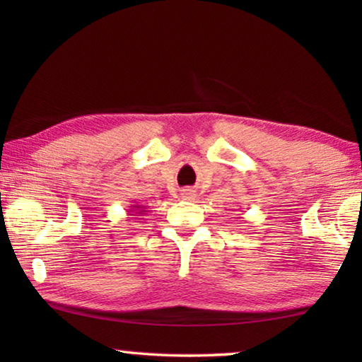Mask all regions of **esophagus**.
<instances>
[{
    "mask_svg": "<svg viewBox=\"0 0 362 362\" xmlns=\"http://www.w3.org/2000/svg\"><path fill=\"white\" fill-rule=\"evenodd\" d=\"M182 196H183V198H185V199H193V198H194V189L185 188V189H183V192H182Z\"/></svg>",
    "mask_w": 362,
    "mask_h": 362,
    "instance_id": "1",
    "label": "esophagus"
}]
</instances>
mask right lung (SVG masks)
Wrapping results in <instances>:
<instances>
[{
    "label": "right lung",
    "instance_id": "right-lung-1",
    "mask_svg": "<svg viewBox=\"0 0 362 362\" xmlns=\"http://www.w3.org/2000/svg\"><path fill=\"white\" fill-rule=\"evenodd\" d=\"M146 207L145 206H140V204H131L129 209H127V212H129V216H142V214H146Z\"/></svg>",
    "mask_w": 362,
    "mask_h": 362
}]
</instances>
